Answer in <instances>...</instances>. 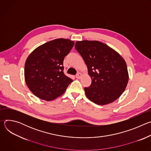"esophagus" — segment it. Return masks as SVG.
<instances>
[{
    "label": "esophagus",
    "mask_w": 151,
    "mask_h": 151,
    "mask_svg": "<svg viewBox=\"0 0 151 151\" xmlns=\"http://www.w3.org/2000/svg\"><path fill=\"white\" fill-rule=\"evenodd\" d=\"M81 76H82V74H81V73H78L76 75V78L77 79H80V78H81Z\"/></svg>",
    "instance_id": "obj_1"
}]
</instances>
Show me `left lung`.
Segmentation results:
<instances>
[{
	"instance_id": "1",
	"label": "left lung",
	"mask_w": 151,
	"mask_h": 151,
	"mask_svg": "<svg viewBox=\"0 0 151 151\" xmlns=\"http://www.w3.org/2000/svg\"><path fill=\"white\" fill-rule=\"evenodd\" d=\"M91 78L85 95L99 105L114 102L125 91L128 72L124 59L112 48L97 40L77 41L75 46Z\"/></svg>"
}]
</instances>
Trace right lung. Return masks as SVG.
Wrapping results in <instances>:
<instances>
[{"mask_svg": "<svg viewBox=\"0 0 151 151\" xmlns=\"http://www.w3.org/2000/svg\"><path fill=\"white\" fill-rule=\"evenodd\" d=\"M73 45L69 39H56L38 47L28 56L25 81L36 97L50 101L65 92L73 80L64 74L63 60Z\"/></svg>", "mask_w": 151, "mask_h": 151, "instance_id": "add662e5", "label": "right lung"}]
</instances>
